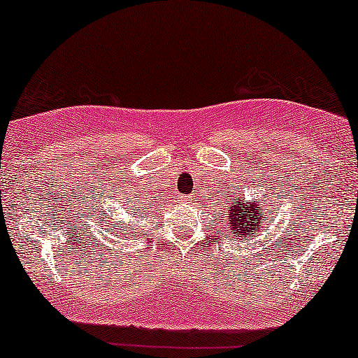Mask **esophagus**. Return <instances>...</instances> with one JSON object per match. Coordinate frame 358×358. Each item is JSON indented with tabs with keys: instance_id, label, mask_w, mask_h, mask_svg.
Returning <instances> with one entry per match:
<instances>
[{
	"instance_id": "1",
	"label": "esophagus",
	"mask_w": 358,
	"mask_h": 358,
	"mask_svg": "<svg viewBox=\"0 0 358 358\" xmlns=\"http://www.w3.org/2000/svg\"><path fill=\"white\" fill-rule=\"evenodd\" d=\"M192 196H182V203H192Z\"/></svg>"
}]
</instances>
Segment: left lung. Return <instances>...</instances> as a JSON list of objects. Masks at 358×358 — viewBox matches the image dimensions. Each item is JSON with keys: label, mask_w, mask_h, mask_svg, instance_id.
Segmentation results:
<instances>
[{"label": "left lung", "mask_w": 358, "mask_h": 358, "mask_svg": "<svg viewBox=\"0 0 358 358\" xmlns=\"http://www.w3.org/2000/svg\"><path fill=\"white\" fill-rule=\"evenodd\" d=\"M227 215V228H230L234 236H242L248 240L250 236H255L264 228V223L268 220V215L265 213L264 206L255 201L245 200L238 196L228 206Z\"/></svg>", "instance_id": "left-lung-1"}]
</instances>
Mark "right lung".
Here are the masks:
<instances>
[{"instance_id":"obj_1","label":"right lung","mask_w":358,"mask_h":358,"mask_svg":"<svg viewBox=\"0 0 358 358\" xmlns=\"http://www.w3.org/2000/svg\"><path fill=\"white\" fill-rule=\"evenodd\" d=\"M136 212H138V210H136Z\"/></svg>"}]
</instances>
